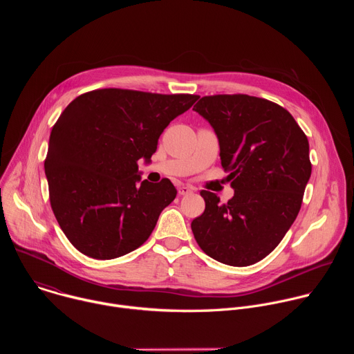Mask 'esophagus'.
Segmentation results:
<instances>
[{
    "instance_id": "esophagus-1",
    "label": "esophagus",
    "mask_w": 354,
    "mask_h": 354,
    "mask_svg": "<svg viewBox=\"0 0 354 354\" xmlns=\"http://www.w3.org/2000/svg\"><path fill=\"white\" fill-rule=\"evenodd\" d=\"M178 193H179L180 196H187V194H192V193H193V189L189 187V186H182V187H179Z\"/></svg>"
}]
</instances>
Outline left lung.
Listing matches in <instances>:
<instances>
[{
  "mask_svg": "<svg viewBox=\"0 0 354 354\" xmlns=\"http://www.w3.org/2000/svg\"><path fill=\"white\" fill-rule=\"evenodd\" d=\"M193 111L213 126L234 189L227 203L200 192L206 209L192 221L194 239L221 263L254 265L297 218L313 169L308 138L288 111L263 97L203 96Z\"/></svg>",
  "mask_w": 354,
  "mask_h": 354,
  "instance_id": "8db88e82",
  "label": "left lung"
}]
</instances>
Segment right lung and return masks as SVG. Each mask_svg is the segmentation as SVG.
<instances>
[{
  "label": "right lung",
  "mask_w": 354,
  "mask_h": 354,
  "mask_svg": "<svg viewBox=\"0 0 354 354\" xmlns=\"http://www.w3.org/2000/svg\"><path fill=\"white\" fill-rule=\"evenodd\" d=\"M197 95L105 88L77 96L50 133L44 172L57 223L81 254L115 259L141 246L176 197L169 179L142 180L165 127Z\"/></svg>",
  "instance_id": "1"
}]
</instances>
